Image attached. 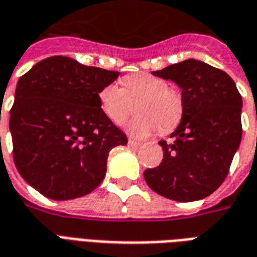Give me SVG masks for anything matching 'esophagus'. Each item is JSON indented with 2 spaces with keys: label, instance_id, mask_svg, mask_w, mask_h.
<instances>
[{
  "label": "esophagus",
  "instance_id": "obj_1",
  "mask_svg": "<svg viewBox=\"0 0 257 257\" xmlns=\"http://www.w3.org/2000/svg\"><path fill=\"white\" fill-rule=\"evenodd\" d=\"M128 145L131 146V147H139L140 143H139V142H136V140H134V139H129Z\"/></svg>",
  "mask_w": 257,
  "mask_h": 257
}]
</instances>
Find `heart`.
I'll list each match as a JSON object with an SVG mask.
<instances>
[{
	"instance_id": "heart-1",
	"label": "heart",
	"mask_w": 257,
	"mask_h": 257,
	"mask_svg": "<svg viewBox=\"0 0 257 257\" xmlns=\"http://www.w3.org/2000/svg\"><path fill=\"white\" fill-rule=\"evenodd\" d=\"M122 89L115 84L103 86L97 93L100 111L112 123L121 125L132 112L138 117L126 125L135 138H147L160 128L161 132L173 129L183 117V96L161 77L151 73H135L121 79Z\"/></svg>"
}]
</instances>
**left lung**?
<instances>
[{"label": "left lung", "instance_id": "obj_1", "mask_svg": "<svg viewBox=\"0 0 257 257\" xmlns=\"http://www.w3.org/2000/svg\"><path fill=\"white\" fill-rule=\"evenodd\" d=\"M153 74L180 86L184 111L173 143L160 142L164 158L146 169V183L173 201L205 198L224 182L241 143L242 97L228 74L194 59Z\"/></svg>", "mask_w": 257, "mask_h": 257}]
</instances>
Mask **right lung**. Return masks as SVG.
Returning a JSON list of instances; mask_svg holds the SVG:
<instances>
[{
    "mask_svg": "<svg viewBox=\"0 0 257 257\" xmlns=\"http://www.w3.org/2000/svg\"><path fill=\"white\" fill-rule=\"evenodd\" d=\"M118 74L51 56L19 78L9 118L14 161L42 195L63 201L89 194L104 179L110 150L128 143L97 100Z\"/></svg>",
    "mask_w": 257,
    "mask_h": 257,
    "instance_id": "add662e5",
    "label": "right lung"
}]
</instances>
